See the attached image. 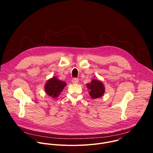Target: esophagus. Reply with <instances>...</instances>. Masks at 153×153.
<instances>
[{"label": "esophagus", "mask_w": 153, "mask_h": 153, "mask_svg": "<svg viewBox=\"0 0 153 153\" xmlns=\"http://www.w3.org/2000/svg\"><path fill=\"white\" fill-rule=\"evenodd\" d=\"M78 82H79V79H77V78H73V79H72V82H73V83H74V84L77 83Z\"/></svg>", "instance_id": "1"}]
</instances>
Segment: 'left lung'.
Instances as JSON below:
<instances>
[{
    "label": "left lung",
    "instance_id": "1",
    "mask_svg": "<svg viewBox=\"0 0 153 153\" xmlns=\"http://www.w3.org/2000/svg\"><path fill=\"white\" fill-rule=\"evenodd\" d=\"M87 86L90 90V96L93 99L101 97L105 92L104 86L102 83L96 79L92 80L90 83L87 84Z\"/></svg>",
    "mask_w": 153,
    "mask_h": 153
}]
</instances>
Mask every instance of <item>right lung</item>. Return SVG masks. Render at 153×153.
<instances>
[{
  "instance_id": "1",
  "label": "right lung",
  "mask_w": 153,
  "mask_h": 153,
  "mask_svg": "<svg viewBox=\"0 0 153 153\" xmlns=\"http://www.w3.org/2000/svg\"><path fill=\"white\" fill-rule=\"evenodd\" d=\"M65 85L66 83L54 77L47 82L45 86V90L48 96L55 98L59 96Z\"/></svg>"
}]
</instances>
